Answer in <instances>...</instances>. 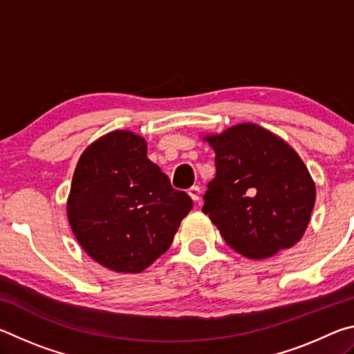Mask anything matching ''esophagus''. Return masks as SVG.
Wrapping results in <instances>:
<instances>
[{"mask_svg":"<svg viewBox=\"0 0 354 354\" xmlns=\"http://www.w3.org/2000/svg\"><path fill=\"white\" fill-rule=\"evenodd\" d=\"M189 195H190V198L194 200L195 203H198L201 200V190H200L198 185H194V187H190L189 189Z\"/></svg>","mask_w":354,"mask_h":354,"instance_id":"34e87169","label":"esophagus"}]
</instances>
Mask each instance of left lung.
<instances>
[{
	"label": "left lung",
	"instance_id": "obj_1",
	"mask_svg": "<svg viewBox=\"0 0 354 354\" xmlns=\"http://www.w3.org/2000/svg\"><path fill=\"white\" fill-rule=\"evenodd\" d=\"M203 140L215 151L217 169L203 212L226 245L259 261L301 241L315 183L295 149L256 123H239Z\"/></svg>",
	"mask_w": 354,
	"mask_h": 354
}]
</instances>
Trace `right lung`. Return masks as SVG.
Listing matches in <instances>:
<instances>
[{
  "label": "right lung",
  "mask_w": 354,
  "mask_h": 354,
  "mask_svg": "<svg viewBox=\"0 0 354 354\" xmlns=\"http://www.w3.org/2000/svg\"><path fill=\"white\" fill-rule=\"evenodd\" d=\"M192 209L185 192L147 158V140L112 131L77 160L67 217L82 250L117 273H140L169 250Z\"/></svg>",
  "instance_id": "obj_1"
}]
</instances>
